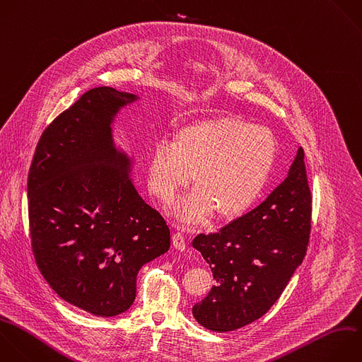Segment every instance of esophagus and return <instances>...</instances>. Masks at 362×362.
<instances>
[{
    "label": "esophagus",
    "instance_id": "obj_1",
    "mask_svg": "<svg viewBox=\"0 0 362 362\" xmlns=\"http://www.w3.org/2000/svg\"><path fill=\"white\" fill-rule=\"evenodd\" d=\"M173 245H174L175 249H178V250H181V252H184V250L187 249L185 238H184V235H182L181 232H175V233L173 235Z\"/></svg>",
    "mask_w": 362,
    "mask_h": 362
}]
</instances>
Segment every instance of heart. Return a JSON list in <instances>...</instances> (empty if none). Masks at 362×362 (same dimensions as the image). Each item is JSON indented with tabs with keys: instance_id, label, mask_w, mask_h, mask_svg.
I'll return each instance as SVG.
<instances>
[{
	"instance_id": "obj_1",
	"label": "heart",
	"mask_w": 362,
	"mask_h": 362,
	"mask_svg": "<svg viewBox=\"0 0 362 362\" xmlns=\"http://www.w3.org/2000/svg\"><path fill=\"white\" fill-rule=\"evenodd\" d=\"M277 158V140L264 126L222 116L182 127L175 141H158L148 160V187L171 201L191 181L197 187L173 206L184 223L235 218L264 189Z\"/></svg>"
}]
</instances>
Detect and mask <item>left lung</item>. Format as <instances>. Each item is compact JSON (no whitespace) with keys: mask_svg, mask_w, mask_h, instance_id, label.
<instances>
[{"mask_svg":"<svg viewBox=\"0 0 362 362\" xmlns=\"http://www.w3.org/2000/svg\"><path fill=\"white\" fill-rule=\"evenodd\" d=\"M310 228L311 194L298 147L287 178L259 206L194 239L215 279L211 291L192 307L195 320L226 332L266 314L301 264Z\"/></svg>","mask_w":362,"mask_h":362,"instance_id":"obj_1","label":"left lung"}]
</instances>
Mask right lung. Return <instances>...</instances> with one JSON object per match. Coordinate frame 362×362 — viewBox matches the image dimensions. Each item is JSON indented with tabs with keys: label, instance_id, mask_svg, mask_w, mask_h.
<instances>
[{
	"label": "right lung",
	"instance_id": "1",
	"mask_svg": "<svg viewBox=\"0 0 362 362\" xmlns=\"http://www.w3.org/2000/svg\"><path fill=\"white\" fill-rule=\"evenodd\" d=\"M141 98L88 90L44 132L28 177L37 264L65 301L113 317L136 298L139 270L170 249L164 218L137 192L134 165L113 139L120 110Z\"/></svg>",
	"mask_w": 362,
	"mask_h": 362
}]
</instances>
